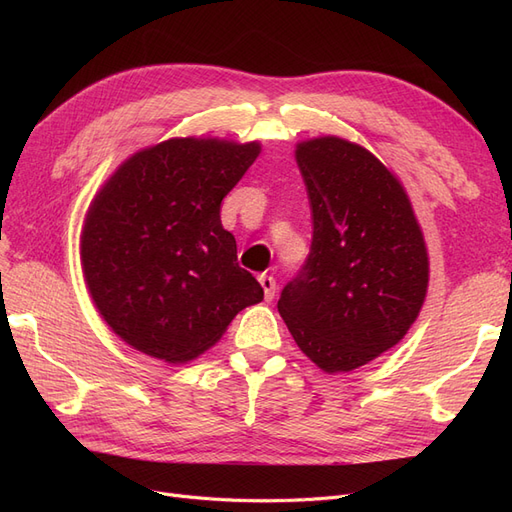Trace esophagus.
<instances>
[{"instance_id": "1", "label": "esophagus", "mask_w": 512, "mask_h": 512, "mask_svg": "<svg viewBox=\"0 0 512 512\" xmlns=\"http://www.w3.org/2000/svg\"><path fill=\"white\" fill-rule=\"evenodd\" d=\"M258 282H260L262 290H265V299H267V301H273V299H275V277H273V275H267V273H262V275L258 277Z\"/></svg>"}]
</instances>
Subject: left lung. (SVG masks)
<instances>
[{"label": "left lung", "instance_id": "8db88e82", "mask_svg": "<svg viewBox=\"0 0 512 512\" xmlns=\"http://www.w3.org/2000/svg\"><path fill=\"white\" fill-rule=\"evenodd\" d=\"M312 245L277 309L324 371H350L408 333L427 294L429 260L410 200L386 166L335 136L297 149Z\"/></svg>", "mask_w": 512, "mask_h": 512}]
</instances>
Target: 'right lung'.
<instances>
[{"label": "right lung", "mask_w": 512, "mask_h": 512, "mask_svg": "<svg viewBox=\"0 0 512 512\" xmlns=\"http://www.w3.org/2000/svg\"><path fill=\"white\" fill-rule=\"evenodd\" d=\"M258 143L173 138L136 153L91 205L81 258L98 312L123 342L185 363L265 292L239 267L220 205Z\"/></svg>", "instance_id": "obj_1"}]
</instances>
